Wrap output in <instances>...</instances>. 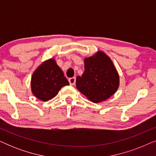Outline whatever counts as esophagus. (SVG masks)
Returning a JSON list of instances; mask_svg holds the SVG:
<instances>
[{"mask_svg": "<svg viewBox=\"0 0 156 156\" xmlns=\"http://www.w3.org/2000/svg\"><path fill=\"white\" fill-rule=\"evenodd\" d=\"M69 82L71 85H74L76 82V78L75 77H72L69 79Z\"/></svg>", "mask_w": 156, "mask_h": 156, "instance_id": "34e87169", "label": "esophagus"}]
</instances>
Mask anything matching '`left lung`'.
<instances>
[{"mask_svg": "<svg viewBox=\"0 0 156 156\" xmlns=\"http://www.w3.org/2000/svg\"><path fill=\"white\" fill-rule=\"evenodd\" d=\"M76 88L94 103L105 101L115 94L119 76L111 59L103 52L84 59V72L76 76Z\"/></svg>", "mask_w": 156, "mask_h": 156, "instance_id": "left-lung-1", "label": "left lung"}]
</instances>
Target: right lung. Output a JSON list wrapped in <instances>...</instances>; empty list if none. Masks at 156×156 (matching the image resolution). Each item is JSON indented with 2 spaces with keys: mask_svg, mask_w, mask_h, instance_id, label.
<instances>
[{
  "mask_svg": "<svg viewBox=\"0 0 156 156\" xmlns=\"http://www.w3.org/2000/svg\"><path fill=\"white\" fill-rule=\"evenodd\" d=\"M69 83L54 59L44 62L34 72L31 79L32 92L37 99L48 101Z\"/></svg>",
  "mask_w": 156,
  "mask_h": 156,
  "instance_id": "add662e5",
  "label": "right lung"
}]
</instances>
